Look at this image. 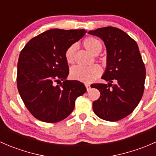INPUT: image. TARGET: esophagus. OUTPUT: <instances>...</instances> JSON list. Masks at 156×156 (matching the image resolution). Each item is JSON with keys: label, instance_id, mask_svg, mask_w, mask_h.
Listing matches in <instances>:
<instances>
[{"label": "esophagus", "instance_id": "34e87169", "mask_svg": "<svg viewBox=\"0 0 156 156\" xmlns=\"http://www.w3.org/2000/svg\"><path fill=\"white\" fill-rule=\"evenodd\" d=\"M85 87L87 88V90H89L90 89V86L89 84H87V83L85 84Z\"/></svg>", "mask_w": 156, "mask_h": 156}]
</instances>
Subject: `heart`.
<instances>
[{
    "label": "heart",
    "mask_w": 156,
    "mask_h": 156,
    "mask_svg": "<svg viewBox=\"0 0 156 156\" xmlns=\"http://www.w3.org/2000/svg\"><path fill=\"white\" fill-rule=\"evenodd\" d=\"M83 46L92 54H98L101 51L103 45L100 40L94 37H87L83 41ZM76 46L72 44L66 50L64 53L65 59L69 64L73 63L75 59V53ZM102 74V69L98 65H93L90 66H76L71 69L70 75L72 78L84 83H90L97 79Z\"/></svg>",
    "instance_id": "obj_1"
}]
</instances>
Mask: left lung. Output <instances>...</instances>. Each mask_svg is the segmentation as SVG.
<instances>
[{
	"instance_id": "1",
	"label": "left lung",
	"mask_w": 156,
	"mask_h": 156,
	"mask_svg": "<svg viewBox=\"0 0 156 156\" xmlns=\"http://www.w3.org/2000/svg\"><path fill=\"white\" fill-rule=\"evenodd\" d=\"M88 33L104 41L107 67L102 78L109 82L91 85L100 92V98L93 103V109L100 119L117 122L130 115L142 98L145 65L136 42L122 30L108 26Z\"/></svg>"
}]
</instances>
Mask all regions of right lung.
<instances>
[{
    "mask_svg": "<svg viewBox=\"0 0 156 156\" xmlns=\"http://www.w3.org/2000/svg\"><path fill=\"white\" fill-rule=\"evenodd\" d=\"M84 29H50L33 37L20 52L17 88L26 107L38 120L60 122L75 108L77 97L86 92L84 84L68 81L64 53L85 34ZM64 82L59 86L55 83Z\"/></svg>",
    "mask_w": 156,
    "mask_h": 156,
    "instance_id": "1",
    "label": "right lung"
}]
</instances>
